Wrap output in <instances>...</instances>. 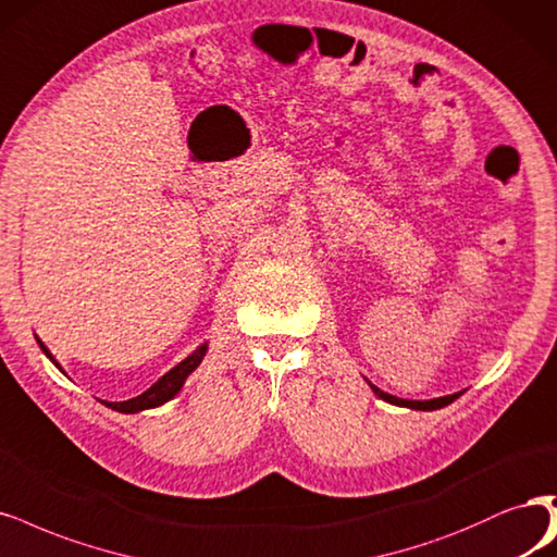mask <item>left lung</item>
<instances>
[{
    "instance_id": "8db88e82",
    "label": "left lung",
    "mask_w": 557,
    "mask_h": 557,
    "mask_svg": "<svg viewBox=\"0 0 557 557\" xmlns=\"http://www.w3.org/2000/svg\"><path fill=\"white\" fill-rule=\"evenodd\" d=\"M369 385H371V382H369ZM371 389H373V394H375L377 398H382V400L392 403V406L410 408V410H424V412H431V410H440V408H445V406H449V403H454L458 396L463 394V392H456V394H449V396H440V398H431V400H410V398H398V396H394V394L382 392V389H380V387H375V385H371Z\"/></svg>"
}]
</instances>
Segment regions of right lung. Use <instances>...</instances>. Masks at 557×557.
<instances>
[{"mask_svg": "<svg viewBox=\"0 0 557 557\" xmlns=\"http://www.w3.org/2000/svg\"><path fill=\"white\" fill-rule=\"evenodd\" d=\"M36 343L41 345L44 355L54 363V367L64 373V369L60 367V361H57V359L52 357V352L46 348L44 341L36 336ZM207 350H209V341H205L202 345H198V348H196L194 352H190L186 359H182L175 369H170L165 375H161V377L154 382V385H151L147 392H143V394L136 396V398H128V400H101V403H103L106 408H110V410H114V412H122V414H136V412H143V410L159 408V406H163V403H168L170 398H175V396L182 392L186 377L200 367V361L205 359Z\"/></svg>", "mask_w": 557, "mask_h": 557, "instance_id": "right-lung-1", "label": "right lung"}]
</instances>
